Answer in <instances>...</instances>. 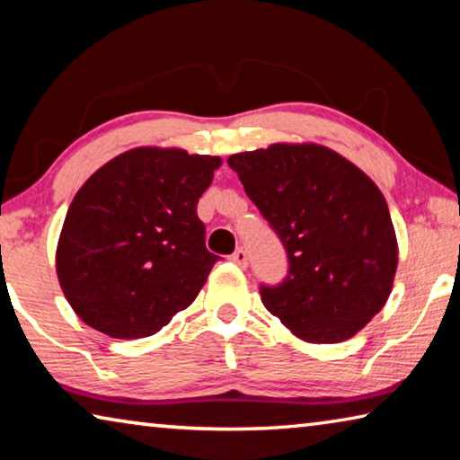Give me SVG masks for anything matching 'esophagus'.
Returning a JSON list of instances; mask_svg holds the SVG:
<instances>
[{"label": "esophagus", "instance_id": "1", "mask_svg": "<svg viewBox=\"0 0 460 460\" xmlns=\"http://www.w3.org/2000/svg\"><path fill=\"white\" fill-rule=\"evenodd\" d=\"M231 261L237 263L239 268H247V253H245V249H237V252L231 255Z\"/></svg>", "mask_w": 460, "mask_h": 460}]
</instances>
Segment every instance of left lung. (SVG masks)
<instances>
[{
	"mask_svg": "<svg viewBox=\"0 0 460 460\" xmlns=\"http://www.w3.org/2000/svg\"><path fill=\"white\" fill-rule=\"evenodd\" d=\"M288 255L261 302L296 337L341 342L389 298L398 241L384 194L341 154L318 144H271L227 160Z\"/></svg>",
	"mask_w": 460,
	"mask_h": 460,
	"instance_id": "8db88e82",
	"label": "left lung"
}]
</instances>
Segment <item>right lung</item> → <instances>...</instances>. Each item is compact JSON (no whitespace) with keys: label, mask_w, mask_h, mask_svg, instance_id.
<instances>
[{"label":"right lung","mask_w":460,"mask_h":460,"mask_svg":"<svg viewBox=\"0 0 460 460\" xmlns=\"http://www.w3.org/2000/svg\"><path fill=\"white\" fill-rule=\"evenodd\" d=\"M219 166V155L134 147L81 186L60 231L57 274L83 323L142 339L192 305L219 260L197 215Z\"/></svg>","instance_id":"1"}]
</instances>
